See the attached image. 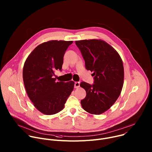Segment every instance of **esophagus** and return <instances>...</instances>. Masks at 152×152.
Here are the masks:
<instances>
[{
    "mask_svg": "<svg viewBox=\"0 0 152 152\" xmlns=\"http://www.w3.org/2000/svg\"><path fill=\"white\" fill-rule=\"evenodd\" d=\"M80 86V82H75V88H78Z\"/></svg>",
    "mask_w": 152,
    "mask_h": 152,
    "instance_id": "34e87169",
    "label": "esophagus"
}]
</instances>
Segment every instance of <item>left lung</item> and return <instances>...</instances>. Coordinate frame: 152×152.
I'll return each instance as SVG.
<instances>
[{"label":"left lung","mask_w":152,"mask_h":152,"mask_svg":"<svg viewBox=\"0 0 152 152\" xmlns=\"http://www.w3.org/2000/svg\"><path fill=\"white\" fill-rule=\"evenodd\" d=\"M85 60V68L93 72L94 83L82 82L80 86L86 91L81 100L83 109L99 115L108 109L119 97L124 81V67L118 52L100 39L76 41Z\"/></svg>","instance_id":"1"}]
</instances>
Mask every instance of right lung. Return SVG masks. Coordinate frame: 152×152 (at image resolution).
Wrapping results in <instances>:
<instances>
[{"label":"right lung","instance_id":"1","mask_svg":"<svg viewBox=\"0 0 152 152\" xmlns=\"http://www.w3.org/2000/svg\"><path fill=\"white\" fill-rule=\"evenodd\" d=\"M72 41L52 40L38 45L28 56L23 70L26 93L34 106L46 115L55 114L64 107L75 82H57L56 70L61 71L64 55Z\"/></svg>","mask_w":152,"mask_h":152}]
</instances>
